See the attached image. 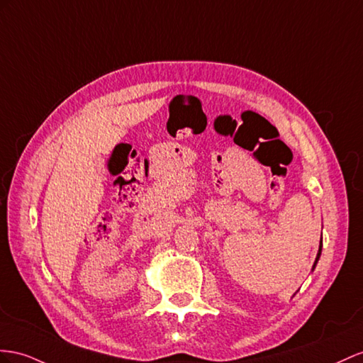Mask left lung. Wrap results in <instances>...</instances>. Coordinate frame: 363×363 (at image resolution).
Segmentation results:
<instances>
[{
	"instance_id": "left-lung-1",
	"label": "left lung",
	"mask_w": 363,
	"mask_h": 363,
	"mask_svg": "<svg viewBox=\"0 0 363 363\" xmlns=\"http://www.w3.org/2000/svg\"><path fill=\"white\" fill-rule=\"evenodd\" d=\"M320 252H322V238H320V248H319V253H318V257H315V261H314V267H315V264H318V261H319V256H320Z\"/></svg>"
}]
</instances>
